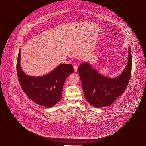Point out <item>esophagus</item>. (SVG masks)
I'll use <instances>...</instances> for the list:
<instances>
[{"label": "esophagus", "instance_id": "1", "mask_svg": "<svg viewBox=\"0 0 146 146\" xmlns=\"http://www.w3.org/2000/svg\"><path fill=\"white\" fill-rule=\"evenodd\" d=\"M73 68H74V71L75 72H77V69H78V66L76 64H75L73 66Z\"/></svg>", "mask_w": 146, "mask_h": 146}]
</instances>
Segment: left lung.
Here are the masks:
<instances>
[{
  "label": "left lung",
  "instance_id": "obj_1",
  "mask_svg": "<svg viewBox=\"0 0 146 146\" xmlns=\"http://www.w3.org/2000/svg\"><path fill=\"white\" fill-rule=\"evenodd\" d=\"M131 69L132 55L130 46L127 66L117 77L104 76L93 69L88 62L81 64L78 68V73L86 100L95 108L111 105L124 93L130 79Z\"/></svg>",
  "mask_w": 146,
  "mask_h": 146
}]
</instances>
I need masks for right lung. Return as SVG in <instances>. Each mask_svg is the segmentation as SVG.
Instances as JSON below:
<instances>
[{"instance_id": "add662e5", "label": "right lung", "mask_w": 146, "mask_h": 146, "mask_svg": "<svg viewBox=\"0 0 146 146\" xmlns=\"http://www.w3.org/2000/svg\"><path fill=\"white\" fill-rule=\"evenodd\" d=\"M20 50L17 61V73L24 93L38 105L51 108L60 100L62 88L67 77L74 72L72 64H62L42 76L27 75L20 64Z\"/></svg>"}]
</instances>
